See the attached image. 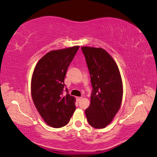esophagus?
I'll use <instances>...</instances> for the list:
<instances>
[{
	"mask_svg": "<svg viewBox=\"0 0 157 157\" xmlns=\"http://www.w3.org/2000/svg\"><path fill=\"white\" fill-rule=\"evenodd\" d=\"M82 99V97H77V101H79L81 100Z\"/></svg>",
	"mask_w": 157,
	"mask_h": 157,
	"instance_id": "1",
	"label": "esophagus"
}]
</instances>
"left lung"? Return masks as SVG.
Returning <instances> with one entry per match:
<instances>
[{
	"label": "left lung",
	"instance_id": "obj_1",
	"mask_svg": "<svg viewBox=\"0 0 157 157\" xmlns=\"http://www.w3.org/2000/svg\"><path fill=\"white\" fill-rule=\"evenodd\" d=\"M91 78L92 92L85 115L90 126L104 128L113 121L121 107L123 86L118 66L101 48L82 46Z\"/></svg>",
	"mask_w": 157,
	"mask_h": 157
}]
</instances>
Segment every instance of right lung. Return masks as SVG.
Masks as SVG:
<instances>
[{"label":"right lung","mask_w":157,"mask_h":157,"mask_svg":"<svg viewBox=\"0 0 157 157\" xmlns=\"http://www.w3.org/2000/svg\"><path fill=\"white\" fill-rule=\"evenodd\" d=\"M79 46L52 50L39 59L33 71L31 97L42 119L58 128L69 122L75 111V98L63 95L64 78Z\"/></svg>","instance_id":"1"}]
</instances>
